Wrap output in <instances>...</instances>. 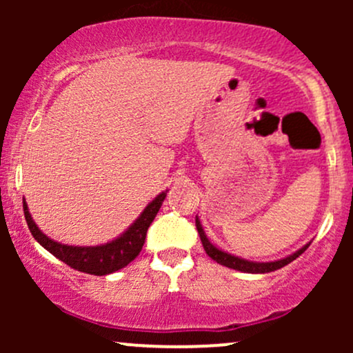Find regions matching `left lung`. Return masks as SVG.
<instances>
[{
	"label": "left lung",
	"mask_w": 353,
	"mask_h": 353,
	"mask_svg": "<svg viewBox=\"0 0 353 353\" xmlns=\"http://www.w3.org/2000/svg\"><path fill=\"white\" fill-rule=\"evenodd\" d=\"M196 228H197V232H199L201 242H202V245H204L205 254H208L210 259H214L217 264L225 265V267H229V269H234V270H241V272H247V274H267V272H274V270H277V269H282V267H285L287 264H290V262L295 261V259H297L302 252H305L307 247L310 245V242H309V244L303 245L302 249H299L297 252L287 255V257H283V259H279V261L254 262V261H245V259H241V257H237V255H232L229 252H224V250H221L219 247L214 245L212 242L208 239V236H205L204 229H202V225H201L199 217L197 216H196Z\"/></svg>",
	"instance_id": "left-lung-1"
}]
</instances>
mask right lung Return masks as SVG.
I'll return each mask as SVG.
<instances>
[{"instance_id": "obj_1", "label": "right lung", "mask_w": 353, "mask_h": 353, "mask_svg": "<svg viewBox=\"0 0 353 353\" xmlns=\"http://www.w3.org/2000/svg\"><path fill=\"white\" fill-rule=\"evenodd\" d=\"M168 190L161 192L152 202L145 205V209L141 212V216L129 225L128 230H124L119 237L114 241L108 242V244L101 245H88V247H78V245H66L61 242L52 241L41 232V229L36 225V222L31 217L30 209H28L26 201L23 199V209L24 217H26L28 228H30L31 234L36 241L41 244L48 252H51L64 264H68L72 269L79 270V272H86L91 275H108L116 272V270L123 269L132 262L139 255L141 249H143L145 234H148L149 225L152 224L154 217L159 212L161 205L165 199Z\"/></svg>"}]
</instances>
